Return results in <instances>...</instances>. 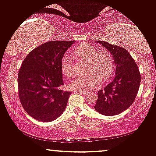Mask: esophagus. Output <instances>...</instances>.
<instances>
[{
	"mask_svg": "<svg viewBox=\"0 0 156 156\" xmlns=\"http://www.w3.org/2000/svg\"><path fill=\"white\" fill-rule=\"evenodd\" d=\"M78 92H79L81 94H83V95H87L89 92L88 91H78Z\"/></svg>",
	"mask_w": 156,
	"mask_h": 156,
	"instance_id": "34e87169",
	"label": "esophagus"
}]
</instances>
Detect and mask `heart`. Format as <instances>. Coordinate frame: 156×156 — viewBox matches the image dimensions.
<instances>
[{
    "label": "heart",
    "instance_id": "obj_1",
    "mask_svg": "<svg viewBox=\"0 0 156 156\" xmlns=\"http://www.w3.org/2000/svg\"><path fill=\"white\" fill-rule=\"evenodd\" d=\"M73 53L78 59L87 62L85 71L87 74L77 76L69 83L71 89L89 91L97 87L101 80H107L112 76L115 63L112 55L107 51H99L93 45L83 43L73 49ZM61 70L64 76L71 78L74 75L72 59L65 54L61 59Z\"/></svg>",
    "mask_w": 156,
    "mask_h": 156
}]
</instances>
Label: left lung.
I'll return each instance as SVG.
<instances>
[{"label": "left lung", "instance_id": "obj_1", "mask_svg": "<svg viewBox=\"0 0 156 156\" xmlns=\"http://www.w3.org/2000/svg\"><path fill=\"white\" fill-rule=\"evenodd\" d=\"M113 57L116 65L115 78L97 92L95 110L102 115L112 116L121 113L134 102L141 82V76L134 59L128 51L106 41H98Z\"/></svg>", "mask_w": 156, "mask_h": 156}]
</instances>
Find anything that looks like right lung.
<instances>
[{
	"label": "right lung",
	"instance_id": "obj_1",
	"mask_svg": "<svg viewBox=\"0 0 156 156\" xmlns=\"http://www.w3.org/2000/svg\"><path fill=\"white\" fill-rule=\"evenodd\" d=\"M74 42L48 41L31 51L22 64L18 73L19 98L28 115L37 121H54L66 108L71 92L61 89V59Z\"/></svg>",
	"mask_w": 156,
	"mask_h": 156
}]
</instances>
